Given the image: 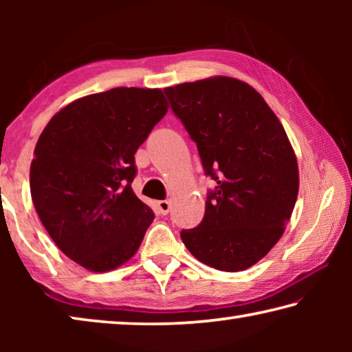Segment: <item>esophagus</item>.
Returning <instances> with one entry per match:
<instances>
[{
    "label": "esophagus",
    "instance_id": "34e87169",
    "mask_svg": "<svg viewBox=\"0 0 352 352\" xmlns=\"http://www.w3.org/2000/svg\"><path fill=\"white\" fill-rule=\"evenodd\" d=\"M155 208H157V211L162 214V216H166V214H168L169 210H170V201L160 200V201H157V204H155Z\"/></svg>",
    "mask_w": 352,
    "mask_h": 352
}]
</instances>
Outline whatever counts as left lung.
Returning a JSON list of instances; mask_svg holds the SVG:
<instances>
[{
  "label": "left lung",
  "instance_id": "obj_1",
  "mask_svg": "<svg viewBox=\"0 0 352 352\" xmlns=\"http://www.w3.org/2000/svg\"><path fill=\"white\" fill-rule=\"evenodd\" d=\"M174 115L197 144L217 186L204 220L182 230L194 258L241 272L270 252L284 233L298 195V163L285 130L264 98L233 77L164 88Z\"/></svg>",
  "mask_w": 352,
  "mask_h": 352
}]
</instances>
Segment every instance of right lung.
I'll list each match as a JSON object with an SVG mask.
<instances>
[{
	"instance_id": "add662e5",
	"label": "right lung",
	"mask_w": 352,
	"mask_h": 352,
	"mask_svg": "<svg viewBox=\"0 0 352 352\" xmlns=\"http://www.w3.org/2000/svg\"><path fill=\"white\" fill-rule=\"evenodd\" d=\"M166 113L158 88L90 94L56 113L34 151L31 195L62 252L109 272L138 252L153 211L136 197L135 153Z\"/></svg>"
}]
</instances>
